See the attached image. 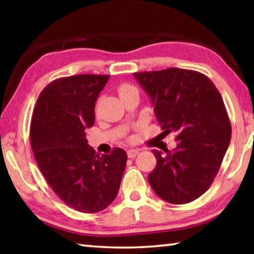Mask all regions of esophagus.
<instances>
[{"label":"esophagus","instance_id":"34e87169","mask_svg":"<svg viewBox=\"0 0 254 254\" xmlns=\"http://www.w3.org/2000/svg\"><path fill=\"white\" fill-rule=\"evenodd\" d=\"M139 152H140V150L131 149V150H128V151H127V157L130 159H133V158H135L137 156V153H139Z\"/></svg>","mask_w":254,"mask_h":254}]
</instances>
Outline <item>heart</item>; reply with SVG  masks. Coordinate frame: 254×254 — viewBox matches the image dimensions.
<instances>
[{
    "instance_id": "b5f03b06",
    "label": "heart",
    "mask_w": 254,
    "mask_h": 254,
    "mask_svg": "<svg viewBox=\"0 0 254 254\" xmlns=\"http://www.w3.org/2000/svg\"><path fill=\"white\" fill-rule=\"evenodd\" d=\"M118 92H119V95L121 98H124L128 95H132V94H137V95H139V91H137V88L135 87V86H133L131 84H127V83L120 85L118 88Z\"/></svg>"
}]
</instances>
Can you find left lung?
<instances>
[{
    "instance_id": "1",
    "label": "left lung",
    "mask_w": 254,
    "mask_h": 254,
    "mask_svg": "<svg viewBox=\"0 0 254 254\" xmlns=\"http://www.w3.org/2000/svg\"><path fill=\"white\" fill-rule=\"evenodd\" d=\"M151 97L163 135L177 148L152 150L157 166L148 176L154 192L170 204H187L213 184L231 140V122L216 86L199 71L168 68L134 72Z\"/></svg>"
}]
</instances>
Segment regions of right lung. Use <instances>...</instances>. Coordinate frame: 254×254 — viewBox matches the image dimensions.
<instances>
[{
    "label": "right lung",
    "mask_w": 254,
    "mask_h": 254,
    "mask_svg": "<svg viewBox=\"0 0 254 254\" xmlns=\"http://www.w3.org/2000/svg\"><path fill=\"white\" fill-rule=\"evenodd\" d=\"M109 75L81 74L53 80L33 109L30 143L51 189L70 208L97 213L115 199L127 156L121 148L96 154L86 140L95 102Z\"/></svg>",
    "instance_id": "1"
}]
</instances>
